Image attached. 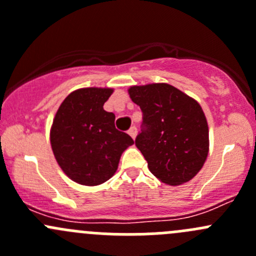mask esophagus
<instances>
[{
  "label": "esophagus",
  "instance_id": "1",
  "mask_svg": "<svg viewBox=\"0 0 256 256\" xmlns=\"http://www.w3.org/2000/svg\"><path fill=\"white\" fill-rule=\"evenodd\" d=\"M128 135H130L132 138H135L136 135H138V128H136L135 126H131V128L128 130Z\"/></svg>",
  "mask_w": 256,
  "mask_h": 256
}]
</instances>
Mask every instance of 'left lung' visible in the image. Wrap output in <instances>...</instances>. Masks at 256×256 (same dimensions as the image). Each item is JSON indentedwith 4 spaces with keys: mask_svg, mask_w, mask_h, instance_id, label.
Returning <instances> with one entry per match:
<instances>
[{
    "mask_svg": "<svg viewBox=\"0 0 256 256\" xmlns=\"http://www.w3.org/2000/svg\"><path fill=\"white\" fill-rule=\"evenodd\" d=\"M128 95L142 110L135 144L151 174L170 186L192 180L209 151L208 122L200 102L166 82L134 85Z\"/></svg>",
    "mask_w": 256,
    "mask_h": 256,
    "instance_id": "obj_1",
    "label": "left lung"
}]
</instances>
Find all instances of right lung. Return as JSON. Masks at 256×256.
I'll return each mask as SVG.
<instances>
[{
  "label": "right lung",
  "instance_id": "right-lung-1",
  "mask_svg": "<svg viewBox=\"0 0 256 256\" xmlns=\"http://www.w3.org/2000/svg\"><path fill=\"white\" fill-rule=\"evenodd\" d=\"M112 88L74 90L59 106L50 128V144L59 167L72 180L98 186L115 174L122 152L134 144L115 128L104 110Z\"/></svg>",
  "mask_w": 256,
  "mask_h": 256
}]
</instances>
